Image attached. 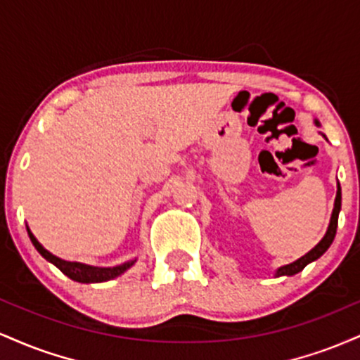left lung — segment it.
Returning <instances> with one entry per match:
<instances>
[{"label":"left lung","mask_w":360,"mask_h":360,"mask_svg":"<svg viewBox=\"0 0 360 360\" xmlns=\"http://www.w3.org/2000/svg\"><path fill=\"white\" fill-rule=\"evenodd\" d=\"M316 125H320V123L316 122ZM340 208H342V189H340V184L337 186V198H335V205H333V212H332V218H330V225H328V230H326L325 237L321 238L320 243L315 247V249H311L308 252V254H304L303 257L295 260V262L288 264V266H283L279 267L278 271H276V278H279V276H292V274H298L300 271H303L304 267L308 266L309 262H313V260H316L318 257H321V255L325 254L326 250H328V247L332 245L333 238H335V233H337V225H338V213H340Z\"/></svg>","instance_id":"obj_1"}]
</instances>
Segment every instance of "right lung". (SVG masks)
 I'll use <instances>...</instances> for the list:
<instances>
[{
	"mask_svg": "<svg viewBox=\"0 0 360 360\" xmlns=\"http://www.w3.org/2000/svg\"><path fill=\"white\" fill-rule=\"evenodd\" d=\"M27 232L32 243H34V247L39 250V254L42 255L44 259H47L49 262H52L57 269L64 272L68 278H71L72 281H77V283H86V284L105 283V281L118 278L120 274H123V272L130 269V267L135 264V260H128V262L120 264V266H115V267H94V266H88V264H81V262H69V260H62L59 257H56V255L51 254L47 249H44L42 243L37 240L28 226H27Z\"/></svg>",
	"mask_w": 360,
	"mask_h": 360,
	"instance_id": "1",
	"label": "right lung"
}]
</instances>
